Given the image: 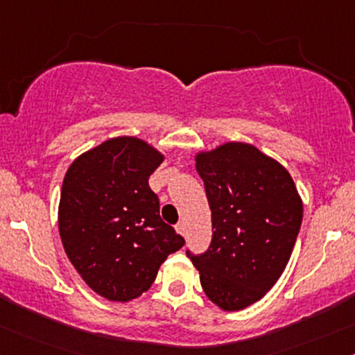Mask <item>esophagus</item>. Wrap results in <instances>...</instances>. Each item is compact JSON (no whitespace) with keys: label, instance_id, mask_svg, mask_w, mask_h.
<instances>
[{"label":"esophagus","instance_id":"34e87169","mask_svg":"<svg viewBox=\"0 0 355 355\" xmlns=\"http://www.w3.org/2000/svg\"><path fill=\"white\" fill-rule=\"evenodd\" d=\"M175 229H177V232L180 236H187V225H185V222H178L177 225H175Z\"/></svg>","mask_w":355,"mask_h":355}]
</instances>
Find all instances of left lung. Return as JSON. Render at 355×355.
Returning a JSON list of instances; mask_svg holds the SVG:
<instances>
[{"mask_svg":"<svg viewBox=\"0 0 355 355\" xmlns=\"http://www.w3.org/2000/svg\"><path fill=\"white\" fill-rule=\"evenodd\" d=\"M196 168L212 212V241L204 254L187 256L210 302L243 310L285 271L302 225V197L285 166L249 143L198 151Z\"/></svg>","mask_w":355,"mask_h":355,"instance_id":"left-lung-1","label":"left lung"}]
</instances>
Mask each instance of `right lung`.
Returning a JSON list of instances; mask_svg holds the SVG:
<instances>
[{
	"instance_id": "add662e5",
	"label": "right lung",
	"mask_w": 355,
	"mask_h": 355,
	"mask_svg": "<svg viewBox=\"0 0 355 355\" xmlns=\"http://www.w3.org/2000/svg\"><path fill=\"white\" fill-rule=\"evenodd\" d=\"M165 159L135 136H118L69 166L58 204L65 254L91 290L111 302L141 297L185 239L159 217L148 178Z\"/></svg>"
}]
</instances>
